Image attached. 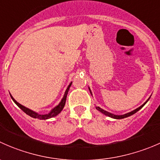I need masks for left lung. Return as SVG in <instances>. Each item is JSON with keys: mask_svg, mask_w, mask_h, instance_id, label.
<instances>
[{"mask_svg": "<svg viewBox=\"0 0 160 160\" xmlns=\"http://www.w3.org/2000/svg\"><path fill=\"white\" fill-rule=\"evenodd\" d=\"M89 90H90V93H91V91H90V88H89ZM91 94H92V93H91ZM149 99L147 100V101H146V102L144 103V104H142V105H141V106H140V107H138V108L135 109V110H134V111H131V112H128V113H127V114H122V115H116V114H111V113L108 112V111H104V109L101 108H100V107H96V109H97V110H98V111H101V112L102 113V114H105V115L108 116V117H110V118H114V119H122V118H125L129 117V116L132 115V114H135V113H136L137 111H139L140 109H141L142 108L143 106H144L145 104H146V103L148 102V101H149Z\"/></svg>", "mask_w": 160, "mask_h": 160, "instance_id": "8db88e82", "label": "left lung"}]
</instances>
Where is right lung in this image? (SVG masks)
Here are the masks:
<instances>
[{"mask_svg": "<svg viewBox=\"0 0 160 160\" xmlns=\"http://www.w3.org/2000/svg\"><path fill=\"white\" fill-rule=\"evenodd\" d=\"M71 84H72V82H71L70 84H69V86L67 87V90H66V91H65V93H64V95H63V98H62V100H61V101L59 102V104H58L57 106H56L54 108L52 109V110L50 111V112H49L48 114H38L37 112H35V111L30 110L29 108H25V106L22 105V104H19L18 102H17V101L14 99V98H13L11 95V99L13 100V101H14V102L15 103V104H17V105L18 106V107L20 108L25 113V114H27L28 115H29L30 117L34 118L40 119V120H46V119L51 118H53V117H55V116L58 115V114H59V113L62 111V109H63L64 106H65V104H66V101H67V93H68L69 90H70Z\"/></svg>", "mask_w": 160, "mask_h": 160, "instance_id": "add662e5", "label": "right lung"}]
</instances>
